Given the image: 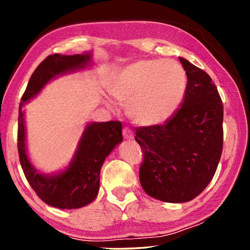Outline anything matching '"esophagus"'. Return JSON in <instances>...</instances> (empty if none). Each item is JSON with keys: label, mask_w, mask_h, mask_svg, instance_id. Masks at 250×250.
<instances>
[{"label": "esophagus", "mask_w": 250, "mask_h": 250, "mask_svg": "<svg viewBox=\"0 0 250 250\" xmlns=\"http://www.w3.org/2000/svg\"><path fill=\"white\" fill-rule=\"evenodd\" d=\"M122 134H124V137L125 139H126V140H132L133 139L132 130H130L129 128H125L124 131H122Z\"/></svg>", "instance_id": "1"}]
</instances>
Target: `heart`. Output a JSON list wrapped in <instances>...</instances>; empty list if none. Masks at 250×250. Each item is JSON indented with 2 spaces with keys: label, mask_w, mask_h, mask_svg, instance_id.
Returning <instances> with one entry per match:
<instances>
[{
  "label": "heart",
  "mask_w": 250,
  "mask_h": 250,
  "mask_svg": "<svg viewBox=\"0 0 250 250\" xmlns=\"http://www.w3.org/2000/svg\"><path fill=\"white\" fill-rule=\"evenodd\" d=\"M186 75L174 61L141 59L122 68L112 80L110 92L119 103H128L135 124L154 126L167 122L184 99ZM111 109L115 104L108 101Z\"/></svg>",
  "instance_id": "1"
}]
</instances>
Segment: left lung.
I'll list each match as a JSON object with an SVG mask.
<instances>
[{"label": "left lung", "mask_w": 250, "mask_h": 250, "mask_svg": "<svg viewBox=\"0 0 250 250\" xmlns=\"http://www.w3.org/2000/svg\"><path fill=\"white\" fill-rule=\"evenodd\" d=\"M188 76L180 108L166 124L135 129L143 151L139 177L147 195L167 203L192 201L216 172L223 151L222 99L204 70L179 57Z\"/></svg>", "instance_id": "left-lung-1"}]
</instances>
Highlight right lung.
Wrapping results in <instances>:
<instances>
[{"instance_id": "1", "label": "right lung", "mask_w": 250, "mask_h": 250, "mask_svg": "<svg viewBox=\"0 0 250 250\" xmlns=\"http://www.w3.org/2000/svg\"><path fill=\"white\" fill-rule=\"evenodd\" d=\"M90 65L89 52L49 55L29 78L19 108L18 149L24 174L42 201L61 209L80 208L95 201L99 192L101 167L111 151L122 142V125L120 121L89 122L65 170L45 174L36 170L28 159L23 107L35 98L50 80Z\"/></svg>"}]
</instances>
